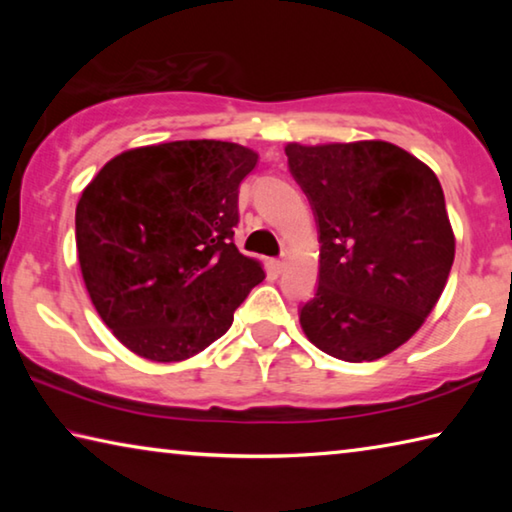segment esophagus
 I'll return each mask as SVG.
<instances>
[{
	"mask_svg": "<svg viewBox=\"0 0 512 512\" xmlns=\"http://www.w3.org/2000/svg\"><path fill=\"white\" fill-rule=\"evenodd\" d=\"M273 266H275V271H277V273H282L284 268H287V257H282V259H275Z\"/></svg>",
	"mask_w": 512,
	"mask_h": 512,
	"instance_id": "34e87169",
	"label": "esophagus"
}]
</instances>
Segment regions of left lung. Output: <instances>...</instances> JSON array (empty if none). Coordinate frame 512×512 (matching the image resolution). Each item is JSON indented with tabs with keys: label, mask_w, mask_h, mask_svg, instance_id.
Instances as JSON below:
<instances>
[{
	"label": "left lung",
	"mask_w": 512,
	"mask_h": 512,
	"mask_svg": "<svg viewBox=\"0 0 512 512\" xmlns=\"http://www.w3.org/2000/svg\"><path fill=\"white\" fill-rule=\"evenodd\" d=\"M320 230L318 289L300 325L318 350L375 361L443 296L456 239L436 173L384 140L284 146Z\"/></svg>",
	"instance_id": "8db88e82"
}]
</instances>
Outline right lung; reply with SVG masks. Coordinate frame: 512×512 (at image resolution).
<instances>
[{
	"instance_id": "add662e5",
	"label": "right lung",
	"mask_w": 512,
	"mask_h": 512,
	"mask_svg": "<svg viewBox=\"0 0 512 512\" xmlns=\"http://www.w3.org/2000/svg\"><path fill=\"white\" fill-rule=\"evenodd\" d=\"M257 158L219 140L140 146L83 189L76 250L85 289L137 357L173 363L203 352L266 277L259 259L232 244L239 183Z\"/></svg>"
}]
</instances>
